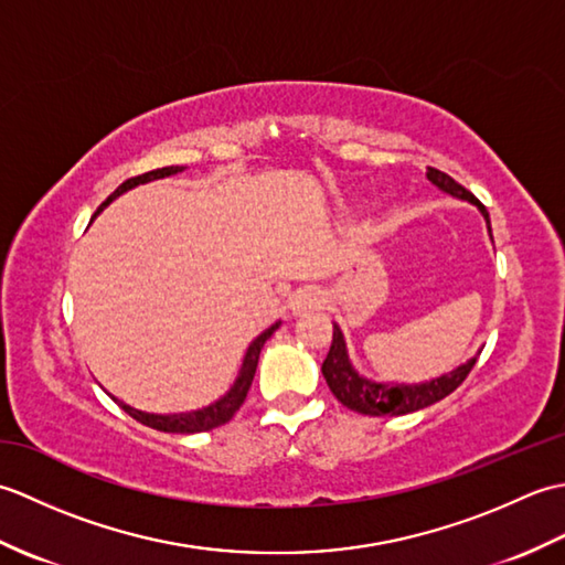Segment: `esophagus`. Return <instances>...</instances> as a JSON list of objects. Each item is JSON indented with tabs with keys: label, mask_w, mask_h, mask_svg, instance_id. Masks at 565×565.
Wrapping results in <instances>:
<instances>
[{
	"label": "esophagus",
	"mask_w": 565,
	"mask_h": 565,
	"mask_svg": "<svg viewBox=\"0 0 565 565\" xmlns=\"http://www.w3.org/2000/svg\"><path fill=\"white\" fill-rule=\"evenodd\" d=\"M326 303H328V294L322 289H316V286H308V289L294 294L289 308L294 316H303V313H310V310L326 308Z\"/></svg>",
	"instance_id": "1"
}]
</instances>
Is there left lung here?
<instances>
[{
    "mask_svg": "<svg viewBox=\"0 0 565 565\" xmlns=\"http://www.w3.org/2000/svg\"><path fill=\"white\" fill-rule=\"evenodd\" d=\"M427 179L439 191H444V194L468 201L471 206H476L478 213L483 215L490 239H493V231H490V215H488L483 203L478 201L471 191H466L461 184H456L449 174L435 170V167H429ZM478 354H481V350H478L471 359H466L463 364L447 371V374H439L429 381H419V383L374 381L364 374H359V369L352 364V359H350V350H347V340H344L342 328L338 326V322H332V344H330V352L320 369H322V376H326L332 395L344 407H350V411H354V413L371 415V417H395V415L417 413V411H423V407H429V405L439 403L441 398H447L449 393H454L461 386L463 379L468 376V371L473 369Z\"/></svg>",
    "mask_w": 565,
    "mask_h": 565,
    "instance_id": "obj_1",
    "label": "left lung"
}]
</instances>
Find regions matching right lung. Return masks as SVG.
<instances>
[{
	"instance_id": "obj_1",
	"label": "right lung",
	"mask_w": 565,
	"mask_h": 565,
	"mask_svg": "<svg viewBox=\"0 0 565 565\" xmlns=\"http://www.w3.org/2000/svg\"><path fill=\"white\" fill-rule=\"evenodd\" d=\"M179 172H184V167H162V170H152L148 174L128 179V182H124L109 199L102 203L97 215L106 206H109L111 201H116L118 196H124L126 191L136 189L140 184H148V182H158V179H164V177H174ZM279 326H281V320L271 322L267 330H262L257 338L247 344V350L243 354V362H239V369H237L233 383L227 386V391L223 395H218V398L211 401L209 405H201V407H194V411H184V413H146V411H138V407H134V405L124 403V401H118L116 395L109 393L111 401L121 405L130 417L138 419V423L148 425L152 429H160V431H170V435H196V431H209V429L221 427V425L227 423V419H233V415L239 411V405L245 403L247 391L252 386V379H255L262 347H264V342L271 338Z\"/></svg>"
}]
</instances>
